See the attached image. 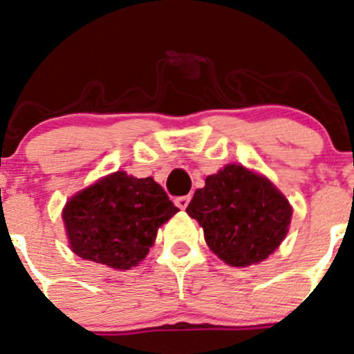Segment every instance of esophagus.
Returning <instances> with one entry per match:
<instances>
[{
    "label": "esophagus",
    "mask_w": 354,
    "mask_h": 354,
    "mask_svg": "<svg viewBox=\"0 0 354 354\" xmlns=\"http://www.w3.org/2000/svg\"><path fill=\"white\" fill-rule=\"evenodd\" d=\"M188 203H190V196H183V197H178L176 201H174V204H176L180 209H187Z\"/></svg>",
    "instance_id": "34e87169"
}]
</instances>
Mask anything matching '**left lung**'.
<instances>
[{
	"instance_id": "left-lung-1",
	"label": "left lung",
	"mask_w": 354,
	"mask_h": 354,
	"mask_svg": "<svg viewBox=\"0 0 354 354\" xmlns=\"http://www.w3.org/2000/svg\"><path fill=\"white\" fill-rule=\"evenodd\" d=\"M218 259L232 267L266 260L288 234L292 206L266 176L227 164L206 178L187 206Z\"/></svg>"
}]
</instances>
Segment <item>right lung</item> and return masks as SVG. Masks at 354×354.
I'll use <instances>...</instances> for the list:
<instances>
[{"label":"right lung","mask_w":354,"mask_h":354,"mask_svg":"<svg viewBox=\"0 0 354 354\" xmlns=\"http://www.w3.org/2000/svg\"><path fill=\"white\" fill-rule=\"evenodd\" d=\"M178 211L153 178L117 171L73 196L62 220L73 253L127 270L148 255L158 227Z\"/></svg>","instance_id":"1"}]
</instances>
